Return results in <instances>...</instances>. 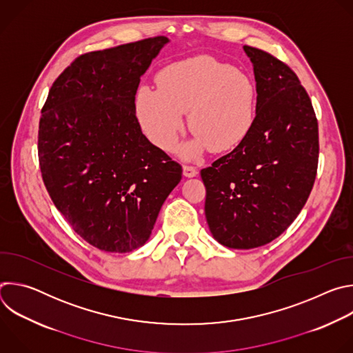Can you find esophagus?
<instances>
[{
  "label": "esophagus",
  "instance_id": "esophagus-1",
  "mask_svg": "<svg viewBox=\"0 0 353 353\" xmlns=\"http://www.w3.org/2000/svg\"><path fill=\"white\" fill-rule=\"evenodd\" d=\"M183 174L190 179V177H195L198 174V172L192 166H183Z\"/></svg>",
  "mask_w": 353,
  "mask_h": 353
}]
</instances>
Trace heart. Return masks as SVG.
<instances>
[{"label": "heart", "mask_w": 353, "mask_h": 353, "mask_svg": "<svg viewBox=\"0 0 353 353\" xmlns=\"http://www.w3.org/2000/svg\"><path fill=\"white\" fill-rule=\"evenodd\" d=\"M158 88L141 85L135 93V114L143 134L163 150H172L184 128L194 135L180 155L195 161L205 150L229 152L253 131L257 90L248 75L210 56L173 63L157 77Z\"/></svg>", "instance_id": "obj_1"}]
</instances>
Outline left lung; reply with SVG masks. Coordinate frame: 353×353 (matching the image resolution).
I'll use <instances>...</instances> for the list:
<instances>
[{"mask_svg":"<svg viewBox=\"0 0 353 353\" xmlns=\"http://www.w3.org/2000/svg\"><path fill=\"white\" fill-rule=\"evenodd\" d=\"M243 50L256 78L254 128L201 170L210 230L218 243L237 250L268 244L289 228L306 204L319 163V124L299 78L263 50Z\"/></svg>","mask_w":353,"mask_h":353,"instance_id":"obj_1","label":"left lung"}]
</instances>
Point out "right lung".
<instances>
[{
    "label": "right lung",
    "mask_w": 353,
    "mask_h": 353,
    "mask_svg": "<svg viewBox=\"0 0 353 353\" xmlns=\"http://www.w3.org/2000/svg\"><path fill=\"white\" fill-rule=\"evenodd\" d=\"M169 41L158 36L78 57L41 110L46 188L75 233L108 253L143 245L181 180V166L142 134L134 105L141 77Z\"/></svg>",
    "instance_id": "add662e5"
}]
</instances>
